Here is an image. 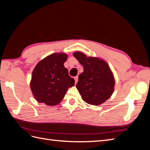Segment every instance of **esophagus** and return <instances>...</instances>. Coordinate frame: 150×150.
I'll return each mask as SVG.
<instances>
[{
  "mask_svg": "<svg viewBox=\"0 0 150 150\" xmlns=\"http://www.w3.org/2000/svg\"><path fill=\"white\" fill-rule=\"evenodd\" d=\"M74 80H75V83H77V82H78V76L74 77Z\"/></svg>",
  "mask_w": 150,
  "mask_h": 150,
  "instance_id": "obj_1",
  "label": "esophagus"
}]
</instances>
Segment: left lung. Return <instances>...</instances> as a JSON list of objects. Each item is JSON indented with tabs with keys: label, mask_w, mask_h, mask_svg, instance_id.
I'll return each instance as SVG.
<instances>
[{
	"label": "left lung",
	"mask_w": 150,
	"mask_h": 150,
	"mask_svg": "<svg viewBox=\"0 0 150 150\" xmlns=\"http://www.w3.org/2000/svg\"><path fill=\"white\" fill-rule=\"evenodd\" d=\"M73 56L84 68L76 84L83 100L91 105H100L115 89V80L110 66L103 59L87 57L83 52H75Z\"/></svg>",
	"instance_id": "1"
}]
</instances>
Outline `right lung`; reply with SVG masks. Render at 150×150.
<instances>
[{
    "mask_svg": "<svg viewBox=\"0 0 150 150\" xmlns=\"http://www.w3.org/2000/svg\"><path fill=\"white\" fill-rule=\"evenodd\" d=\"M67 55L54 53L40 61L32 73L30 89L35 99L47 106H56L64 98L74 79L64 66Z\"/></svg>",
    "mask_w": 150,
    "mask_h": 150,
    "instance_id": "obj_1",
    "label": "right lung"
}]
</instances>
